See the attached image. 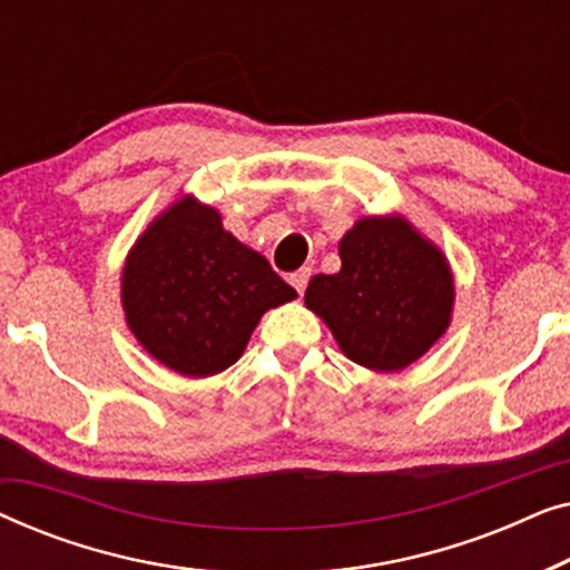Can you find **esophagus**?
Segmentation results:
<instances>
[{
  "label": "esophagus",
  "mask_w": 570,
  "mask_h": 570,
  "mask_svg": "<svg viewBox=\"0 0 570 570\" xmlns=\"http://www.w3.org/2000/svg\"><path fill=\"white\" fill-rule=\"evenodd\" d=\"M308 279H311V269L301 267L298 272H293V275H291V285L295 287V291H298V295H303V293H306Z\"/></svg>",
  "instance_id": "1"
}]
</instances>
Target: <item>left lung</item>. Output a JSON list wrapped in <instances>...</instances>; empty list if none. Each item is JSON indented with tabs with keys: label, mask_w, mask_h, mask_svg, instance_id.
Returning a JSON list of instances; mask_svg holds the SVG:
<instances>
[{
	"label": "left lung",
	"mask_w": 570,
	"mask_h": 570,
	"mask_svg": "<svg viewBox=\"0 0 570 570\" xmlns=\"http://www.w3.org/2000/svg\"><path fill=\"white\" fill-rule=\"evenodd\" d=\"M337 275H316L306 308L330 326L350 361L394 373L446 334L454 272L446 254L404 215L361 217L340 240Z\"/></svg>",
	"instance_id": "8db88e82"
}]
</instances>
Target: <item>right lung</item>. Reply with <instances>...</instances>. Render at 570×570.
Listing matches in <instances>:
<instances>
[{
    "label": "right lung",
    "instance_id": "1",
    "mask_svg": "<svg viewBox=\"0 0 570 570\" xmlns=\"http://www.w3.org/2000/svg\"><path fill=\"white\" fill-rule=\"evenodd\" d=\"M293 298L298 293L269 262L225 230L220 213L194 194L147 225L121 269L129 332L186 379L230 368L259 318Z\"/></svg>",
    "mask_w": 570,
    "mask_h": 570
}]
</instances>
